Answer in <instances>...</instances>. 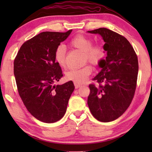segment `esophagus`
Wrapping results in <instances>:
<instances>
[{
    "mask_svg": "<svg viewBox=\"0 0 152 152\" xmlns=\"http://www.w3.org/2000/svg\"><path fill=\"white\" fill-rule=\"evenodd\" d=\"M74 84H75V88H80V87L82 86V85L81 84H77V83H74Z\"/></svg>",
    "mask_w": 152,
    "mask_h": 152,
    "instance_id": "1",
    "label": "esophagus"
}]
</instances>
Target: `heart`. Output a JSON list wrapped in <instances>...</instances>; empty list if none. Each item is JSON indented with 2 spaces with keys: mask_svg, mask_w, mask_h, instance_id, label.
<instances>
[{
  "mask_svg": "<svg viewBox=\"0 0 152 152\" xmlns=\"http://www.w3.org/2000/svg\"><path fill=\"white\" fill-rule=\"evenodd\" d=\"M70 46L80 50L84 53V59L88 61L93 66H98L107 56V50L102 44L93 45V41L90 38L83 35H77L70 40ZM66 46L63 44L58 45L54 54V59L60 67L66 66ZM93 72L90 65H86L81 68L70 69L65 74V77L68 81L77 84H82L88 80Z\"/></svg>",
  "mask_w": 152,
  "mask_h": 152,
  "instance_id": "heart-1",
  "label": "heart"
}]
</instances>
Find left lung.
<instances>
[{
  "instance_id": "left-lung-1",
  "label": "left lung",
  "mask_w": 152,
  "mask_h": 152,
  "mask_svg": "<svg viewBox=\"0 0 152 152\" xmlns=\"http://www.w3.org/2000/svg\"><path fill=\"white\" fill-rule=\"evenodd\" d=\"M102 37L107 56L99 64L101 71L89 85L88 105L92 115L103 122L113 121L123 114L134 98L137 84L138 61L125 37L107 28L88 31Z\"/></svg>"
}]
</instances>
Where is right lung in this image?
Listing matches in <instances>:
<instances>
[{"label":"right lung","instance_id":"obj_1","mask_svg":"<svg viewBox=\"0 0 152 152\" xmlns=\"http://www.w3.org/2000/svg\"><path fill=\"white\" fill-rule=\"evenodd\" d=\"M71 32H41L26 41L14 59L18 94L28 111L45 123H53L64 117L75 89L72 81L54 84L63 76L54 54Z\"/></svg>","mask_w":152,"mask_h":152}]
</instances>
